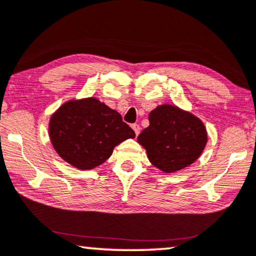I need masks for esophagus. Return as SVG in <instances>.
<instances>
[{"label":"esophagus","instance_id":"obj_1","mask_svg":"<svg viewBox=\"0 0 256 256\" xmlns=\"http://www.w3.org/2000/svg\"><path fill=\"white\" fill-rule=\"evenodd\" d=\"M132 128H134V134H136V136H138V134H140V125L134 124V125H132Z\"/></svg>","mask_w":256,"mask_h":256}]
</instances>
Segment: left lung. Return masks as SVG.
I'll list each match as a JSON object with an SVG mask.
<instances>
[{
  "instance_id": "1",
  "label": "left lung",
  "mask_w": 256,
  "mask_h": 256,
  "mask_svg": "<svg viewBox=\"0 0 256 256\" xmlns=\"http://www.w3.org/2000/svg\"><path fill=\"white\" fill-rule=\"evenodd\" d=\"M150 125L137 137L148 158L164 173L192 164L208 142L205 126L190 113L172 104H162L149 114Z\"/></svg>"
}]
</instances>
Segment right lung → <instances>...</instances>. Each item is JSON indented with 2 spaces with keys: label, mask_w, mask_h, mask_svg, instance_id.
Listing matches in <instances>:
<instances>
[{
  "label": "right lung",
  "mask_w": 256,
  "mask_h": 256,
  "mask_svg": "<svg viewBox=\"0 0 256 256\" xmlns=\"http://www.w3.org/2000/svg\"><path fill=\"white\" fill-rule=\"evenodd\" d=\"M50 138L58 155L78 169H92L112 155L134 131L114 110L98 98L64 104L50 120Z\"/></svg>",
  "instance_id": "add662e5"
}]
</instances>
